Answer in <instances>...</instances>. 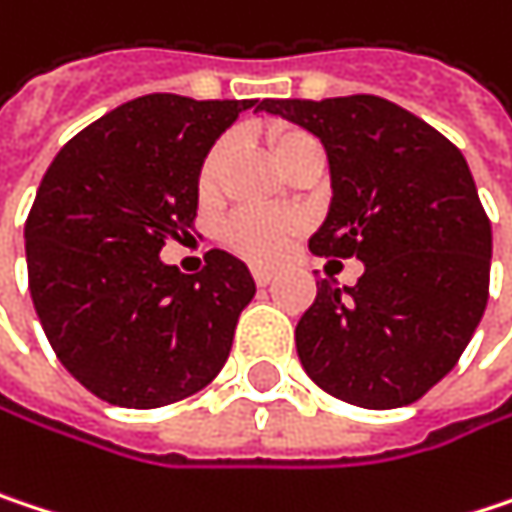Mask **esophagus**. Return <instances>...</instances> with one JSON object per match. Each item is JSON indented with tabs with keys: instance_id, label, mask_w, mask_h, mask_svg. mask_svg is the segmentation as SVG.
I'll return each mask as SVG.
<instances>
[{
	"instance_id": "34e87169",
	"label": "esophagus",
	"mask_w": 512,
	"mask_h": 512,
	"mask_svg": "<svg viewBox=\"0 0 512 512\" xmlns=\"http://www.w3.org/2000/svg\"><path fill=\"white\" fill-rule=\"evenodd\" d=\"M252 278H255L257 287H266V284L275 278V272H272L269 266H252Z\"/></svg>"
}]
</instances>
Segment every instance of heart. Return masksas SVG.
Wrapping results in <instances>:
<instances>
[{
	"label": "heart",
	"instance_id": "1",
	"mask_svg": "<svg viewBox=\"0 0 512 512\" xmlns=\"http://www.w3.org/2000/svg\"><path fill=\"white\" fill-rule=\"evenodd\" d=\"M313 140L310 134H304L299 128H287V125H272L269 128V146L275 152V158L281 161L287 152H293L299 143ZM228 158V140L216 143L208 152V158L199 169V190L210 193L216 187V178L222 172V163ZM302 231V219L293 213H281V210H263V208H243L231 213L222 225V243L234 252V255L246 257L252 263H272L287 252V246L293 243V237Z\"/></svg>",
	"mask_w": 512,
	"mask_h": 512
}]
</instances>
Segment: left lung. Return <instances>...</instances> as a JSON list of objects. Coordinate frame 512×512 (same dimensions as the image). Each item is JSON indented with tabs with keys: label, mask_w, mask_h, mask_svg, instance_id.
Segmentation results:
<instances>
[{
	"label": "left lung",
	"mask_w": 512,
	"mask_h": 512,
	"mask_svg": "<svg viewBox=\"0 0 512 512\" xmlns=\"http://www.w3.org/2000/svg\"><path fill=\"white\" fill-rule=\"evenodd\" d=\"M260 108L304 125L328 152L334 202L310 252L366 266L343 293L316 281L296 325L304 372L357 407L413 404L454 369L487 310L492 228L469 163L381 96Z\"/></svg>",
	"instance_id": "1"
}]
</instances>
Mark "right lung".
<instances>
[{
  "label": "right lung",
  "mask_w": 512,
  "mask_h": 512,
  "mask_svg": "<svg viewBox=\"0 0 512 512\" xmlns=\"http://www.w3.org/2000/svg\"><path fill=\"white\" fill-rule=\"evenodd\" d=\"M257 99L149 93L90 122L49 163L25 219L28 290L72 378L119 407H163L219 375L255 281L210 249L196 275L161 249L190 234L199 169Z\"/></svg>",
  "instance_id": "obj_1"
}]
</instances>
